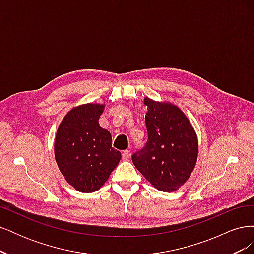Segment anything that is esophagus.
I'll use <instances>...</instances> for the list:
<instances>
[{"mask_svg": "<svg viewBox=\"0 0 254 254\" xmlns=\"http://www.w3.org/2000/svg\"><path fill=\"white\" fill-rule=\"evenodd\" d=\"M130 155H131V153H130V150H128V149H126V150L122 152V157L124 160H128L130 158Z\"/></svg>", "mask_w": 254, "mask_h": 254, "instance_id": "34e87169", "label": "esophagus"}]
</instances>
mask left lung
<instances>
[{"label":"left lung","mask_w":254,"mask_h":254,"mask_svg":"<svg viewBox=\"0 0 254 254\" xmlns=\"http://www.w3.org/2000/svg\"><path fill=\"white\" fill-rule=\"evenodd\" d=\"M148 139L132 155V162L153 187L163 191L178 190L193 172L198 141L190 121L178 107L145 97Z\"/></svg>","instance_id":"1"}]
</instances>
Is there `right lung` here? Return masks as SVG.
Wrapping results in <instances>:
<instances>
[{"mask_svg":"<svg viewBox=\"0 0 254 254\" xmlns=\"http://www.w3.org/2000/svg\"><path fill=\"white\" fill-rule=\"evenodd\" d=\"M104 108L99 104L75 107L56 133L57 165L67 183L82 193L101 189L122 158L112 147L110 132L98 124Z\"/></svg>","mask_w":254,"mask_h":254,"instance_id":"1","label":"right lung"}]
</instances>
